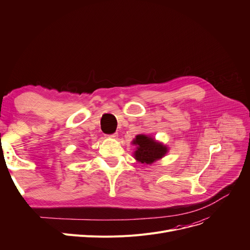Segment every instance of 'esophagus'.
<instances>
[{
	"label": "esophagus",
	"mask_w": 250,
	"mask_h": 250,
	"mask_svg": "<svg viewBox=\"0 0 250 250\" xmlns=\"http://www.w3.org/2000/svg\"><path fill=\"white\" fill-rule=\"evenodd\" d=\"M117 137V134L114 133V134H111V135H108V138H111V139H115Z\"/></svg>",
	"instance_id": "34e87169"
}]
</instances>
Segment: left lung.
Returning a JSON list of instances; mask_svg holds the SVG:
<instances>
[{"label": "left lung", "instance_id": "obj_1", "mask_svg": "<svg viewBox=\"0 0 250 250\" xmlns=\"http://www.w3.org/2000/svg\"><path fill=\"white\" fill-rule=\"evenodd\" d=\"M135 145H138L135 152L136 159L143 164H152L166 154L167 148L162 144L157 143L154 139L145 135H139L134 140Z\"/></svg>", "mask_w": 250, "mask_h": 250}]
</instances>
